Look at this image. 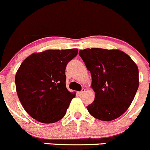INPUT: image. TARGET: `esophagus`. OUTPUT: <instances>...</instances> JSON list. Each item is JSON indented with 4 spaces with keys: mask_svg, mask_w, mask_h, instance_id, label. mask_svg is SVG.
I'll return each instance as SVG.
<instances>
[{
    "mask_svg": "<svg viewBox=\"0 0 150 150\" xmlns=\"http://www.w3.org/2000/svg\"><path fill=\"white\" fill-rule=\"evenodd\" d=\"M84 92H85V89H84V88H83L82 90H81V91H80V92H78V94H79V96H81V95H82L83 93H84Z\"/></svg>",
    "mask_w": 150,
    "mask_h": 150,
    "instance_id": "34e87169",
    "label": "esophagus"
}]
</instances>
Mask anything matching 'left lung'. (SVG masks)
<instances>
[{
  "label": "left lung",
  "mask_w": 150,
  "mask_h": 150,
  "mask_svg": "<svg viewBox=\"0 0 150 150\" xmlns=\"http://www.w3.org/2000/svg\"><path fill=\"white\" fill-rule=\"evenodd\" d=\"M80 57L92 76L95 100L87 106L98 120L112 121L128 109L139 84V69L133 60L119 50H80Z\"/></svg>",
  "instance_id": "1"
}]
</instances>
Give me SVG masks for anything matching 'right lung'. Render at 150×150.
<instances>
[{
    "mask_svg": "<svg viewBox=\"0 0 150 150\" xmlns=\"http://www.w3.org/2000/svg\"><path fill=\"white\" fill-rule=\"evenodd\" d=\"M77 49L33 53L20 65L15 76L20 101L27 113L42 123H54L65 116L75 93L66 86V66Z\"/></svg>",
    "mask_w": 150,
    "mask_h": 150,
    "instance_id": "obj_1",
    "label": "right lung"
}]
</instances>
